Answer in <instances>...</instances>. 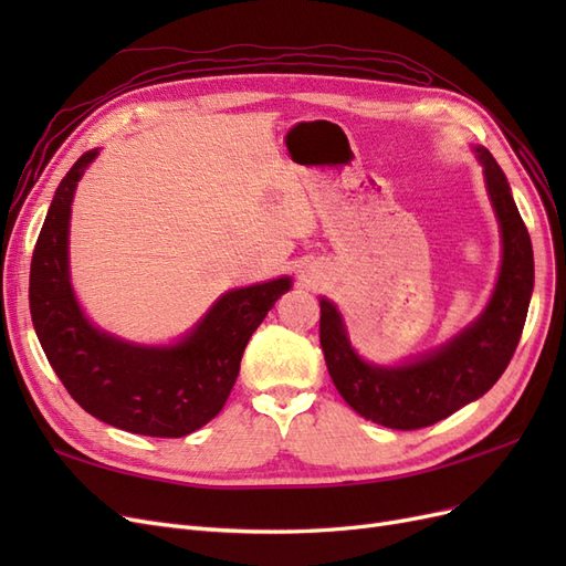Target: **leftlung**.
<instances>
[{"instance_id":"left-lung-1","label":"left lung","mask_w":566,"mask_h":566,"mask_svg":"<svg viewBox=\"0 0 566 566\" xmlns=\"http://www.w3.org/2000/svg\"><path fill=\"white\" fill-rule=\"evenodd\" d=\"M499 219L503 260L486 310L447 345L397 366L368 364L352 347L337 306L321 297V347L337 391L358 416L391 430H420L476 401L515 354L534 293V250L501 165L472 146Z\"/></svg>"}]
</instances>
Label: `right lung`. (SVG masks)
Returning a JSON list of instances; mask_svg holds the SVG:
<instances>
[{"instance_id": "obj_1", "label": "right lung", "mask_w": 566, "mask_h": 566, "mask_svg": "<svg viewBox=\"0 0 566 566\" xmlns=\"http://www.w3.org/2000/svg\"><path fill=\"white\" fill-rule=\"evenodd\" d=\"M98 148L71 167L49 205L30 264V314L67 394L117 430L179 439L208 424L235 385L248 339L293 287L281 276L221 295L175 345H136L84 316L71 283V205Z\"/></svg>"}]
</instances>
